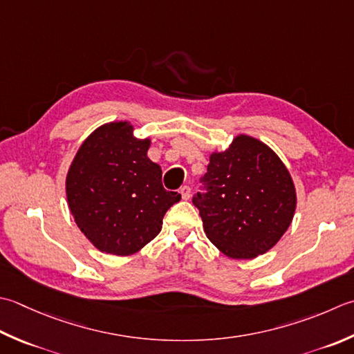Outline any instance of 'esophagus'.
<instances>
[{
    "instance_id": "34e87169",
    "label": "esophagus",
    "mask_w": 354,
    "mask_h": 354,
    "mask_svg": "<svg viewBox=\"0 0 354 354\" xmlns=\"http://www.w3.org/2000/svg\"><path fill=\"white\" fill-rule=\"evenodd\" d=\"M190 187L189 185H183L181 189H179V193H181V196H183V199H189L190 198Z\"/></svg>"
}]
</instances>
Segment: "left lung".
I'll return each instance as SVG.
<instances>
[{
  "label": "left lung",
  "mask_w": 354,
  "mask_h": 354,
  "mask_svg": "<svg viewBox=\"0 0 354 354\" xmlns=\"http://www.w3.org/2000/svg\"><path fill=\"white\" fill-rule=\"evenodd\" d=\"M193 196L204 232L224 254L253 259L268 252L292 224L296 192L278 155L252 136L234 138L213 153Z\"/></svg>",
  "instance_id": "8db88e82"
}]
</instances>
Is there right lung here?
Segmentation results:
<instances>
[{
	"mask_svg": "<svg viewBox=\"0 0 354 354\" xmlns=\"http://www.w3.org/2000/svg\"><path fill=\"white\" fill-rule=\"evenodd\" d=\"M129 122L96 129L68 169L66 192L76 225L101 252L136 253L161 232L162 218L181 199L162 185V170L147 158L150 141Z\"/></svg>",
	"mask_w": 354,
	"mask_h": 354,
	"instance_id": "right-lung-1",
	"label": "right lung"
}]
</instances>
